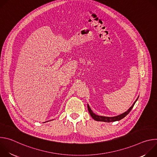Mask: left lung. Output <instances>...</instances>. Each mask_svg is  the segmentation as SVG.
Returning a JSON list of instances; mask_svg holds the SVG:
<instances>
[{
	"instance_id": "1",
	"label": "left lung",
	"mask_w": 157,
	"mask_h": 157,
	"mask_svg": "<svg viewBox=\"0 0 157 157\" xmlns=\"http://www.w3.org/2000/svg\"><path fill=\"white\" fill-rule=\"evenodd\" d=\"M138 99V98H137ZM137 100L135 101V102H134L133 104V105L128 109L127 111L125 112L124 113L119 115V116H115V117H104V116H98L96 114H95L91 110L90 107H89V105L87 104V109H88V111L89 114H90V115L91 116V117L95 120V121H102V122H115V121H120L122 119L124 118L130 112V110H132V109L133 108L134 104H135V103L136 102V101H137Z\"/></svg>"
}]
</instances>
